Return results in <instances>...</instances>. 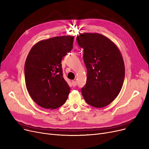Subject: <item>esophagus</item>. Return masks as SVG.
<instances>
[{"instance_id": "obj_1", "label": "esophagus", "mask_w": 149, "mask_h": 149, "mask_svg": "<svg viewBox=\"0 0 149 149\" xmlns=\"http://www.w3.org/2000/svg\"><path fill=\"white\" fill-rule=\"evenodd\" d=\"M72 84L73 86L75 87V86H76V85H77V81H75V80H73V81H72Z\"/></svg>"}]
</instances>
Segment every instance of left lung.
I'll return each instance as SVG.
<instances>
[{"label": "left lung", "instance_id": "obj_1", "mask_svg": "<svg viewBox=\"0 0 149 149\" xmlns=\"http://www.w3.org/2000/svg\"><path fill=\"white\" fill-rule=\"evenodd\" d=\"M77 40L84 49L87 68L82 95L93 107H105L118 95L123 86L125 66L121 53L111 40L98 33H81Z\"/></svg>", "mask_w": 149, "mask_h": 149}]
</instances>
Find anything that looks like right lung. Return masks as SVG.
<instances>
[{"mask_svg":"<svg viewBox=\"0 0 149 149\" xmlns=\"http://www.w3.org/2000/svg\"><path fill=\"white\" fill-rule=\"evenodd\" d=\"M74 36H63L42 40L31 49L25 64L27 91L38 106L56 109L64 104L70 88L63 77L61 61L71 51Z\"/></svg>","mask_w":149,"mask_h":149,"instance_id":"right-lung-1","label":"right lung"}]
</instances>
